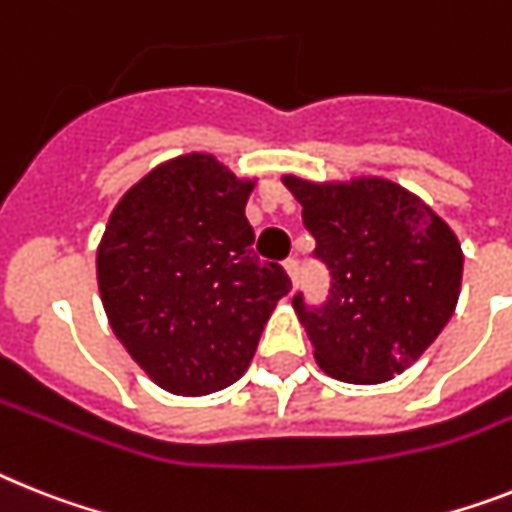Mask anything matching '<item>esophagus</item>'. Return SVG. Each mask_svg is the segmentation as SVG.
Here are the masks:
<instances>
[{"label":"esophagus","instance_id":"obj_1","mask_svg":"<svg viewBox=\"0 0 512 512\" xmlns=\"http://www.w3.org/2000/svg\"><path fill=\"white\" fill-rule=\"evenodd\" d=\"M283 268H286V273H289L291 283H294V286H296V281H299V260H296V257H289V260L283 263Z\"/></svg>","mask_w":512,"mask_h":512}]
</instances>
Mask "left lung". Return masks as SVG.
<instances>
[{"label": "left lung", "mask_w": 512, "mask_h": 512, "mask_svg": "<svg viewBox=\"0 0 512 512\" xmlns=\"http://www.w3.org/2000/svg\"><path fill=\"white\" fill-rule=\"evenodd\" d=\"M302 203L317 260L330 270L320 307L294 309L330 377L388 382L429 349L461 294L458 236L414 192L380 176L307 182L283 176Z\"/></svg>", "instance_id": "obj_1"}]
</instances>
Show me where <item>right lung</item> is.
Returning <instances> with one entry per match:
<instances>
[{"label": "right lung", "mask_w": 512, "mask_h": 512, "mask_svg": "<svg viewBox=\"0 0 512 512\" xmlns=\"http://www.w3.org/2000/svg\"><path fill=\"white\" fill-rule=\"evenodd\" d=\"M255 179L208 153L145 174L111 213L96 270L111 330L158 388L208 395L247 372L286 270L260 263L244 216Z\"/></svg>", "instance_id": "obj_1"}]
</instances>
